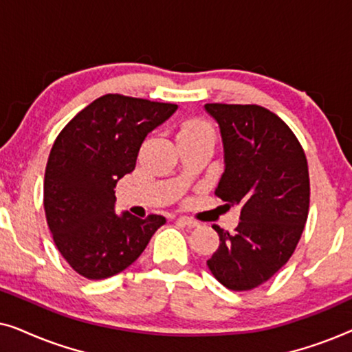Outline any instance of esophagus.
<instances>
[{"label": "esophagus", "mask_w": 352, "mask_h": 352, "mask_svg": "<svg viewBox=\"0 0 352 352\" xmlns=\"http://www.w3.org/2000/svg\"><path fill=\"white\" fill-rule=\"evenodd\" d=\"M177 221H179L181 224L187 226V228H197V226H199V223H197V221L187 218V216H179V218H177Z\"/></svg>", "instance_id": "esophagus-1"}]
</instances>
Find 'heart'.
Returning <instances> with one entry per match:
<instances>
[{
    "mask_svg": "<svg viewBox=\"0 0 352 352\" xmlns=\"http://www.w3.org/2000/svg\"><path fill=\"white\" fill-rule=\"evenodd\" d=\"M177 138L179 139L181 138H213L214 139V131L208 123L204 122V120L192 118V120H186V122L181 124Z\"/></svg>",
    "mask_w": 352,
    "mask_h": 352,
    "instance_id": "b5f03b06",
    "label": "heart"
}]
</instances>
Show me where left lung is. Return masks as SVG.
Masks as SVG:
<instances>
[{"mask_svg":"<svg viewBox=\"0 0 352 352\" xmlns=\"http://www.w3.org/2000/svg\"><path fill=\"white\" fill-rule=\"evenodd\" d=\"M219 124L224 171L214 195L240 206L232 234L214 228L219 247L206 264L234 292L267 282L295 252L309 210V171L301 144L271 110L205 104Z\"/></svg>","mask_w":352,"mask_h":352,"instance_id":"1","label":"left lung"}]
</instances>
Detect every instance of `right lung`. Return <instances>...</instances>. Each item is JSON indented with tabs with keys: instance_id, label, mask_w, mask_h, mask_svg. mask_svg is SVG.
I'll return each mask as SVG.
<instances>
[{
	"instance_id": "obj_1",
	"label": "right lung",
	"mask_w": 352,
	"mask_h": 352,
	"mask_svg": "<svg viewBox=\"0 0 352 352\" xmlns=\"http://www.w3.org/2000/svg\"><path fill=\"white\" fill-rule=\"evenodd\" d=\"M176 110V104L105 94L57 136L43 201L56 247L80 276L100 280L124 271L166 223L160 214L115 213V186L134 170L147 134Z\"/></svg>"
}]
</instances>
